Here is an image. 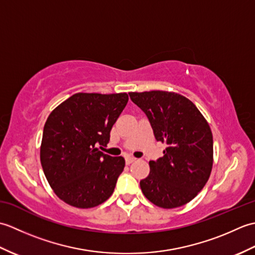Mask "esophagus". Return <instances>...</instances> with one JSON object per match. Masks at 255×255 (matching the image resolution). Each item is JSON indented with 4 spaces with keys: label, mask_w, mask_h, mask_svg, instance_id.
I'll list each match as a JSON object with an SVG mask.
<instances>
[{
    "label": "esophagus",
    "mask_w": 255,
    "mask_h": 255,
    "mask_svg": "<svg viewBox=\"0 0 255 255\" xmlns=\"http://www.w3.org/2000/svg\"><path fill=\"white\" fill-rule=\"evenodd\" d=\"M125 160H126V164H130L132 162L136 161V158H133V156H127Z\"/></svg>",
    "instance_id": "1"
}]
</instances>
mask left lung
I'll list each match as a JSON object with an SVG mask.
<instances>
[{"label": "left lung", "mask_w": 255, "mask_h": 255, "mask_svg": "<svg viewBox=\"0 0 255 255\" xmlns=\"http://www.w3.org/2000/svg\"><path fill=\"white\" fill-rule=\"evenodd\" d=\"M148 117L156 141L165 142L163 156L150 161L140 181L143 195L161 208L187 204L202 191L213 167V134L193 103L164 91L129 93Z\"/></svg>", "instance_id": "obj_1"}]
</instances>
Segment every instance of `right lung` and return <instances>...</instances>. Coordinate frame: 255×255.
<instances>
[{"mask_svg": "<svg viewBox=\"0 0 255 255\" xmlns=\"http://www.w3.org/2000/svg\"><path fill=\"white\" fill-rule=\"evenodd\" d=\"M127 103L126 93H77L51 112L42 132L40 161L48 183L63 202L92 208L111 197L125 159L97 147L110 141L113 125Z\"/></svg>", "mask_w": 255, "mask_h": 255, "instance_id": "right-lung-1", "label": "right lung"}]
</instances>
